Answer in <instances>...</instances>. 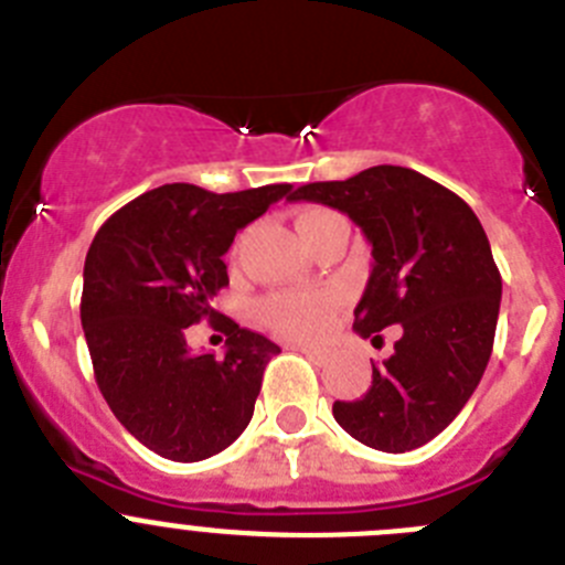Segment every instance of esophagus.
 <instances>
[{"instance_id":"34e87169","label":"esophagus","mask_w":565,"mask_h":565,"mask_svg":"<svg viewBox=\"0 0 565 565\" xmlns=\"http://www.w3.org/2000/svg\"><path fill=\"white\" fill-rule=\"evenodd\" d=\"M294 350H299V353L308 355V359L313 361V364H328V353H324V350H317V347L297 344V347H294Z\"/></svg>"}]
</instances>
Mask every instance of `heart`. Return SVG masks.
Listing matches in <instances>:
<instances>
[{
	"instance_id": "1",
	"label": "heart",
	"mask_w": 565,
	"mask_h": 565,
	"mask_svg": "<svg viewBox=\"0 0 565 565\" xmlns=\"http://www.w3.org/2000/svg\"><path fill=\"white\" fill-rule=\"evenodd\" d=\"M335 221H341L335 212L322 210V206H308V210L297 212L294 226L308 246L324 226L335 224ZM333 310V294H274L257 305V317L288 339H317L330 324Z\"/></svg>"
}]
</instances>
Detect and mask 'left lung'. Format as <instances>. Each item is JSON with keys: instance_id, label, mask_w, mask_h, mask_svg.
Here are the masks:
<instances>
[{"instance_id": "8db88e82", "label": "left lung", "mask_w": 565, "mask_h": 565, "mask_svg": "<svg viewBox=\"0 0 565 565\" xmlns=\"http://www.w3.org/2000/svg\"><path fill=\"white\" fill-rule=\"evenodd\" d=\"M288 199L344 212L372 246L355 333L401 330L395 353L372 364L370 390L333 403L335 423L375 451L420 448L462 412L493 353L501 274L482 224L457 193L397 164Z\"/></svg>"}]
</instances>
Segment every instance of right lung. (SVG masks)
<instances>
[{"instance_id":"add662e5","label":"right lung","mask_w":565,"mask_h":565,"mask_svg":"<svg viewBox=\"0 0 565 565\" xmlns=\"http://www.w3.org/2000/svg\"><path fill=\"white\" fill-rule=\"evenodd\" d=\"M291 195V184L210 193L162 184L97 230L83 266L81 324L114 417L153 454L201 462L224 451L255 414L263 370L279 353L226 319V353H190L184 330L215 319L230 286L224 255L237 230Z\"/></svg>"}]
</instances>
